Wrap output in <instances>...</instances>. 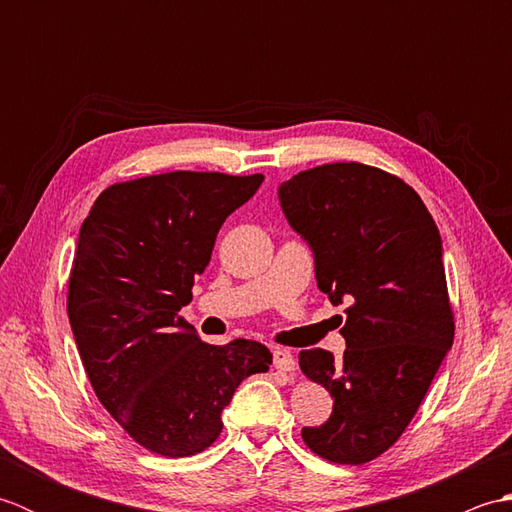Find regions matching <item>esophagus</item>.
I'll list each match as a JSON object with an SVG mask.
<instances>
[{
    "instance_id": "34e87169",
    "label": "esophagus",
    "mask_w": 512,
    "mask_h": 512,
    "mask_svg": "<svg viewBox=\"0 0 512 512\" xmlns=\"http://www.w3.org/2000/svg\"><path fill=\"white\" fill-rule=\"evenodd\" d=\"M273 361H275V367L281 369V372H295L297 367L295 356H292V352L286 350V347H277L273 354Z\"/></svg>"
}]
</instances>
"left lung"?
<instances>
[{
	"mask_svg": "<svg viewBox=\"0 0 512 512\" xmlns=\"http://www.w3.org/2000/svg\"><path fill=\"white\" fill-rule=\"evenodd\" d=\"M279 204L312 250L319 290L350 303L343 361L299 352L301 372L334 398L301 438L325 460L365 464L402 436L453 345L442 237L409 184L361 162L297 173Z\"/></svg>",
	"mask_w": 512,
	"mask_h": 512,
	"instance_id": "8db88e82",
	"label": "left lung"
}]
</instances>
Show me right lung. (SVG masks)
Masks as SVG:
<instances>
[{"mask_svg":"<svg viewBox=\"0 0 512 512\" xmlns=\"http://www.w3.org/2000/svg\"><path fill=\"white\" fill-rule=\"evenodd\" d=\"M262 182L204 171L129 180L105 189L81 224L68 286L76 350L112 418L165 458L211 447L239 383L273 363L262 343H202L178 317L217 231Z\"/></svg>","mask_w":512,"mask_h":512,"instance_id":"add662e5","label":"right lung"}]
</instances>
